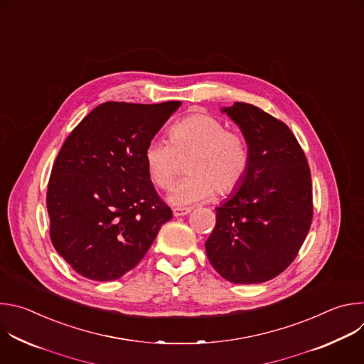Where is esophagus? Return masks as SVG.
Listing matches in <instances>:
<instances>
[{
  "mask_svg": "<svg viewBox=\"0 0 364 364\" xmlns=\"http://www.w3.org/2000/svg\"><path fill=\"white\" fill-rule=\"evenodd\" d=\"M191 210L188 209V207H176V209H173V215L176 218H180V216H187Z\"/></svg>",
  "mask_w": 364,
  "mask_h": 364,
  "instance_id": "esophagus-1",
  "label": "esophagus"
}]
</instances>
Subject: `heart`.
Masks as SVG:
<instances>
[{
  "mask_svg": "<svg viewBox=\"0 0 364 364\" xmlns=\"http://www.w3.org/2000/svg\"><path fill=\"white\" fill-rule=\"evenodd\" d=\"M188 173L171 191L176 205L194 204L218 194L235 191L249 168V148L236 132L226 131L222 121L204 114H191L170 128V144L152 139L144 152V161L152 183L167 190L178 174V159Z\"/></svg>",
  "mask_w": 364,
  "mask_h": 364,
  "instance_id": "heart-1",
  "label": "heart"
}]
</instances>
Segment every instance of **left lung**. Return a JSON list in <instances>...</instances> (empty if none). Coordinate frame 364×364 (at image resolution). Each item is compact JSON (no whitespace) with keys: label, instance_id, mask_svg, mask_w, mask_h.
<instances>
[{"label":"left lung","instance_id":"left-lung-1","mask_svg":"<svg viewBox=\"0 0 364 364\" xmlns=\"http://www.w3.org/2000/svg\"><path fill=\"white\" fill-rule=\"evenodd\" d=\"M222 112L246 139L249 168L239 188L216 209L205 252L225 279L261 284L291 265L308 235L311 173L301 145L282 121L243 102Z\"/></svg>","mask_w":364,"mask_h":364}]
</instances>
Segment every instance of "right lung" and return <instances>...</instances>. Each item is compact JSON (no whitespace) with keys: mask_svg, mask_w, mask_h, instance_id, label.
Wrapping results in <instances>:
<instances>
[{"mask_svg":"<svg viewBox=\"0 0 364 364\" xmlns=\"http://www.w3.org/2000/svg\"><path fill=\"white\" fill-rule=\"evenodd\" d=\"M180 105L105 102L66 138L51 168L47 212L51 243L79 275L121 278L171 220L144 152Z\"/></svg>","mask_w":364,"mask_h":364,"instance_id":"right-lung-1","label":"right lung"}]
</instances>
